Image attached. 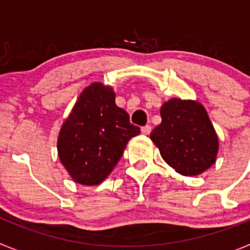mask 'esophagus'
<instances>
[{"mask_svg": "<svg viewBox=\"0 0 250 250\" xmlns=\"http://www.w3.org/2000/svg\"><path fill=\"white\" fill-rule=\"evenodd\" d=\"M141 132H143L144 135H149L150 132H151V126H150V125H145V126L141 127Z\"/></svg>", "mask_w": 250, "mask_h": 250, "instance_id": "esophagus-1", "label": "esophagus"}]
</instances>
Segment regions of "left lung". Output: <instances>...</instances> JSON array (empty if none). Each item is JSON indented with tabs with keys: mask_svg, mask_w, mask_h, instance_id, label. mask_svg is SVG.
Listing matches in <instances>:
<instances>
[{
	"mask_svg": "<svg viewBox=\"0 0 250 250\" xmlns=\"http://www.w3.org/2000/svg\"><path fill=\"white\" fill-rule=\"evenodd\" d=\"M160 115V125L150 139L170 167L182 175L193 176L215 163L218 136L199 103L171 99L161 106Z\"/></svg>",
	"mask_w": 250,
	"mask_h": 250,
	"instance_id": "1",
	"label": "left lung"
}]
</instances>
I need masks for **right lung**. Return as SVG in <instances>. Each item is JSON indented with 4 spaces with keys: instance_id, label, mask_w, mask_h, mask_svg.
<instances>
[{
    "instance_id": "1",
    "label": "right lung",
    "mask_w": 250,
    "mask_h": 250,
    "mask_svg": "<svg viewBox=\"0 0 250 250\" xmlns=\"http://www.w3.org/2000/svg\"><path fill=\"white\" fill-rule=\"evenodd\" d=\"M139 134L140 127L115 104L114 90L92 83L79 96L61 127L60 160L76 183L98 185L118 164L130 139Z\"/></svg>"
}]
</instances>
